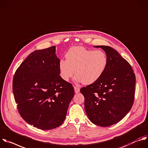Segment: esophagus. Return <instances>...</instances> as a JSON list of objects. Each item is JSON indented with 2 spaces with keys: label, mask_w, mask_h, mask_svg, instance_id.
<instances>
[{
  "label": "esophagus",
  "mask_w": 148,
  "mask_h": 148,
  "mask_svg": "<svg viewBox=\"0 0 148 148\" xmlns=\"http://www.w3.org/2000/svg\"><path fill=\"white\" fill-rule=\"evenodd\" d=\"M74 90L75 93H78L80 92V88L77 86H74Z\"/></svg>",
  "instance_id": "obj_1"
}]
</instances>
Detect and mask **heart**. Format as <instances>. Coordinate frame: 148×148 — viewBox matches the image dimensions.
Wrapping results in <instances>:
<instances>
[{
	"label": "heart",
	"instance_id": "heart-1",
	"mask_svg": "<svg viewBox=\"0 0 148 148\" xmlns=\"http://www.w3.org/2000/svg\"><path fill=\"white\" fill-rule=\"evenodd\" d=\"M66 60L59 62L60 76L68 81L76 73L75 79L77 82L90 84L99 80L108 66V59L102 50L87 49L83 47L71 48L65 53Z\"/></svg>",
	"mask_w": 148,
	"mask_h": 148
}]
</instances>
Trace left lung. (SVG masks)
Returning <instances> with one entry per match:
<instances>
[{
    "instance_id": "8db88e82",
    "label": "left lung",
    "mask_w": 148,
    "mask_h": 148,
    "mask_svg": "<svg viewBox=\"0 0 148 148\" xmlns=\"http://www.w3.org/2000/svg\"><path fill=\"white\" fill-rule=\"evenodd\" d=\"M106 53L108 63L97 82L80 88L88 119L100 127L120 121L134 104L136 78L130 64L115 49L108 46H95Z\"/></svg>"
}]
</instances>
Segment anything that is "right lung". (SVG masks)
<instances>
[{"label":"right lung","instance_id":"add662e5","mask_svg":"<svg viewBox=\"0 0 148 148\" xmlns=\"http://www.w3.org/2000/svg\"><path fill=\"white\" fill-rule=\"evenodd\" d=\"M56 47L36 50L17 69L13 92L18 112L28 124L49 130L64 121L75 92L60 76Z\"/></svg>","mask_w":148,"mask_h":148}]
</instances>
